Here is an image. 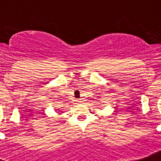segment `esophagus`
Listing matches in <instances>:
<instances>
[{"instance_id": "34e87169", "label": "esophagus", "mask_w": 161, "mask_h": 161, "mask_svg": "<svg viewBox=\"0 0 161 161\" xmlns=\"http://www.w3.org/2000/svg\"><path fill=\"white\" fill-rule=\"evenodd\" d=\"M77 102H78V103H81L80 100H77Z\"/></svg>"}]
</instances>
